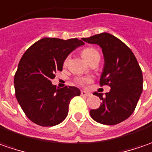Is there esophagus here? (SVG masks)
Listing matches in <instances>:
<instances>
[{"instance_id":"obj_1","label":"esophagus","mask_w":152,"mask_h":152,"mask_svg":"<svg viewBox=\"0 0 152 152\" xmlns=\"http://www.w3.org/2000/svg\"><path fill=\"white\" fill-rule=\"evenodd\" d=\"M81 94L82 95V96H86V97H89V96H91V95H92L90 92H85V91H81Z\"/></svg>"}]
</instances>
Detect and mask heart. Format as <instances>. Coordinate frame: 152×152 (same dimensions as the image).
I'll list each match as a JSON object with an SVG mask.
<instances>
[{"mask_svg":"<svg viewBox=\"0 0 152 152\" xmlns=\"http://www.w3.org/2000/svg\"><path fill=\"white\" fill-rule=\"evenodd\" d=\"M81 55L85 58V60L86 61H88L89 63L93 59H95L96 57H100L98 51L97 50H95V49H93V48H86L85 50H82ZM68 63H69V57H67L66 60H65V61H64V66H67ZM90 81H91L90 78L78 77V78L76 79V82L78 85H80V86H85L86 84L89 83Z\"/></svg>","mask_w":152,"mask_h":152,"instance_id":"1","label":"heart"}]
</instances>
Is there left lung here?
Instances as JSON below:
<instances>
[{
  "instance_id": "8db88e82",
  "label": "left lung",
  "mask_w": 152,
  "mask_h": 152,
  "mask_svg": "<svg viewBox=\"0 0 152 152\" xmlns=\"http://www.w3.org/2000/svg\"><path fill=\"white\" fill-rule=\"evenodd\" d=\"M82 40L102 48L105 64L99 84L111 87L105 97L94 92L102 103L97 109L90 110V115L102 124H118L127 119L136 107L143 90L141 69L131 50L112 34L102 33Z\"/></svg>"
}]
</instances>
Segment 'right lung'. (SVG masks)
<instances>
[{"instance_id":"1","label":"right lung","mask_w":152,"mask_h":152,"mask_svg":"<svg viewBox=\"0 0 152 152\" xmlns=\"http://www.w3.org/2000/svg\"><path fill=\"white\" fill-rule=\"evenodd\" d=\"M84 42L78 39L44 38L31 45L19 61L14 76L17 100L26 116L34 124L48 127L61 123L69 104L81 92L75 86L56 88L51 81L61 71L71 51Z\"/></svg>"}]
</instances>
